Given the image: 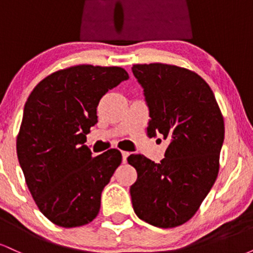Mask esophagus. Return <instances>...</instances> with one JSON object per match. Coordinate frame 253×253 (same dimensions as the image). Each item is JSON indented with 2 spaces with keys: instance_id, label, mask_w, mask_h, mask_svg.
Here are the masks:
<instances>
[{
  "instance_id": "1",
  "label": "esophagus",
  "mask_w": 253,
  "mask_h": 253,
  "mask_svg": "<svg viewBox=\"0 0 253 253\" xmlns=\"http://www.w3.org/2000/svg\"><path fill=\"white\" fill-rule=\"evenodd\" d=\"M121 155H123V162L124 163H126L127 157L129 156V152H127V151H123V152H121Z\"/></svg>"
}]
</instances>
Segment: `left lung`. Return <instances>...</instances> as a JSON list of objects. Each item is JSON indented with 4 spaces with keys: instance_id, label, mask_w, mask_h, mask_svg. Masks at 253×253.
I'll return each mask as SVG.
<instances>
[{
    "instance_id": "1",
    "label": "left lung",
    "mask_w": 253,
    "mask_h": 253,
    "mask_svg": "<svg viewBox=\"0 0 253 253\" xmlns=\"http://www.w3.org/2000/svg\"><path fill=\"white\" fill-rule=\"evenodd\" d=\"M132 71L150 110L147 135L169 140L161 163L143 155L127 158L138 173L129 189L133 210L156 227H176L194 216L219 173L221 110L194 71L162 63L135 64Z\"/></svg>"
}]
</instances>
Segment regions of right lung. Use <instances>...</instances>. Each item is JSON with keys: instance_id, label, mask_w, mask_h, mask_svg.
Here are the masks:
<instances>
[{"instance_id": "right-lung-1", "label": "right lung", "mask_w": 253, "mask_h": 253, "mask_svg": "<svg viewBox=\"0 0 253 253\" xmlns=\"http://www.w3.org/2000/svg\"><path fill=\"white\" fill-rule=\"evenodd\" d=\"M126 80L123 68L83 64L43 78L27 98L17 158L38 208L54 225H86L100 211L101 194L123 157L117 149L94 157L84 144L100 100Z\"/></svg>"}]
</instances>
